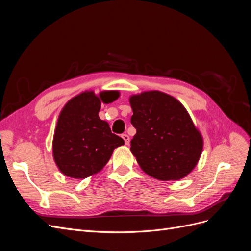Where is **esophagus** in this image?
<instances>
[{
	"mask_svg": "<svg viewBox=\"0 0 251 251\" xmlns=\"http://www.w3.org/2000/svg\"><path fill=\"white\" fill-rule=\"evenodd\" d=\"M121 137H123V139L125 140V143L126 144V146H128V143H130V136H128L127 134H123Z\"/></svg>",
	"mask_w": 251,
	"mask_h": 251,
	"instance_id": "34e87169",
	"label": "esophagus"
}]
</instances>
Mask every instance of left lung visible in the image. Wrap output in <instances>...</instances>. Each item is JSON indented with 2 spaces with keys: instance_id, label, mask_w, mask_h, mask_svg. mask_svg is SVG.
<instances>
[{
  "instance_id": "obj_1",
  "label": "left lung",
  "mask_w": 251,
  "mask_h": 251,
  "mask_svg": "<svg viewBox=\"0 0 251 251\" xmlns=\"http://www.w3.org/2000/svg\"><path fill=\"white\" fill-rule=\"evenodd\" d=\"M130 103L136 128L131 151L142 171L161 181L187 176L199 161L203 139L186 109L160 91L133 95Z\"/></svg>"
}]
</instances>
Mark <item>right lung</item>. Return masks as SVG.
<instances>
[{"label": "right lung", "mask_w": 251, "mask_h": 251, "mask_svg": "<svg viewBox=\"0 0 251 251\" xmlns=\"http://www.w3.org/2000/svg\"><path fill=\"white\" fill-rule=\"evenodd\" d=\"M118 96V91H103L100 95L86 91L65 104L57 119L52 151L58 170L66 176H92L108 163L114 149L125 144L98 116L101 102H113Z\"/></svg>", "instance_id": "right-lung-1"}]
</instances>
